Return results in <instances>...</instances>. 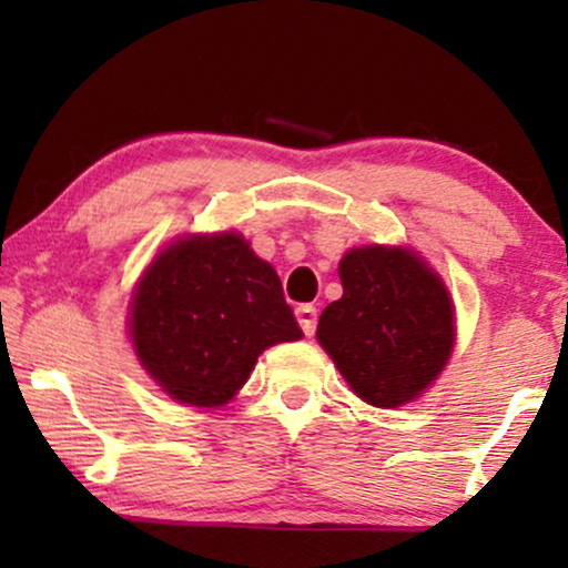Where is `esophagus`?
<instances>
[{
	"instance_id": "obj_1",
	"label": "esophagus",
	"mask_w": 568,
	"mask_h": 568,
	"mask_svg": "<svg viewBox=\"0 0 568 568\" xmlns=\"http://www.w3.org/2000/svg\"><path fill=\"white\" fill-rule=\"evenodd\" d=\"M297 323L305 336H313L317 328V310L313 305H300L297 307Z\"/></svg>"
}]
</instances>
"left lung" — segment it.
<instances>
[{"instance_id":"left-lung-1","label":"left lung","mask_w":568,"mask_h":568,"mask_svg":"<svg viewBox=\"0 0 568 568\" xmlns=\"http://www.w3.org/2000/svg\"><path fill=\"white\" fill-rule=\"evenodd\" d=\"M344 294L317 321V344L364 403L416 400L453 354L455 307L410 247H352L338 263Z\"/></svg>"}]
</instances>
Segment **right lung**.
Wrapping results in <instances>:
<instances>
[{
    "instance_id": "1",
    "label": "right lung",
    "mask_w": 568,
    "mask_h": 568,
    "mask_svg": "<svg viewBox=\"0 0 568 568\" xmlns=\"http://www.w3.org/2000/svg\"><path fill=\"white\" fill-rule=\"evenodd\" d=\"M139 364L185 406L235 398L268 346L300 341L271 263L237 232L185 235L139 278L129 307Z\"/></svg>"
}]
</instances>
